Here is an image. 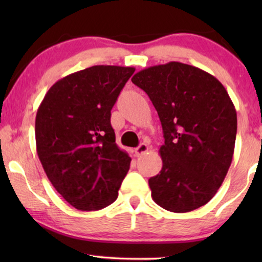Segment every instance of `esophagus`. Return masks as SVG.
<instances>
[{
	"label": "esophagus",
	"mask_w": 262,
	"mask_h": 262,
	"mask_svg": "<svg viewBox=\"0 0 262 262\" xmlns=\"http://www.w3.org/2000/svg\"><path fill=\"white\" fill-rule=\"evenodd\" d=\"M148 145L146 144H144V143H142V144H139L137 148L135 149V154H136V156H141V155H143V154H145L146 151H148Z\"/></svg>",
	"instance_id": "34e87169"
}]
</instances>
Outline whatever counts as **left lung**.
I'll return each mask as SVG.
<instances>
[{
	"label": "left lung",
	"mask_w": 262,
	"mask_h": 262,
	"mask_svg": "<svg viewBox=\"0 0 262 262\" xmlns=\"http://www.w3.org/2000/svg\"><path fill=\"white\" fill-rule=\"evenodd\" d=\"M132 82L151 100L162 124V169L149 179L157 205L189 212L223 184L235 149L237 116L223 84L199 68L169 62L138 71Z\"/></svg>",
	"instance_id": "obj_1"
}]
</instances>
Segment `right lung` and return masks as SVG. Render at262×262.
I'll return each mask as SVG.
<instances>
[{
	"label": "right lung",
	"mask_w": 262,
	"mask_h": 262,
	"mask_svg": "<svg viewBox=\"0 0 262 262\" xmlns=\"http://www.w3.org/2000/svg\"><path fill=\"white\" fill-rule=\"evenodd\" d=\"M135 68L94 66L57 81L35 117L37 152L56 191L75 209L118 198L131 157L116 144L111 110Z\"/></svg>",
	"instance_id": "right-lung-1"
}]
</instances>
